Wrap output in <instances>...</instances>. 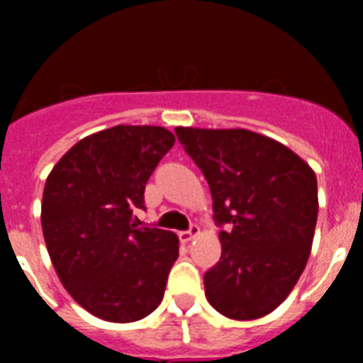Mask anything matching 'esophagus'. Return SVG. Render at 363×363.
<instances>
[{"label":"esophagus","instance_id":"obj_1","mask_svg":"<svg viewBox=\"0 0 363 363\" xmlns=\"http://www.w3.org/2000/svg\"><path fill=\"white\" fill-rule=\"evenodd\" d=\"M198 233H199V226H198V224H192V226L188 228L186 232L179 233V238H181L182 242H188V241H192V239L196 238Z\"/></svg>","mask_w":363,"mask_h":363}]
</instances>
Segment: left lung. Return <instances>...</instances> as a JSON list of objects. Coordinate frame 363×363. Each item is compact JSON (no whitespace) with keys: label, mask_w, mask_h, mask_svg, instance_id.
I'll list each match as a JSON object with an SVG mask.
<instances>
[{"label":"left lung","mask_w":363,"mask_h":363,"mask_svg":"<svg viewBox=\"0 0 363 363\" xmlns=\"http://www.w3.org/2000/svg\"><path fill=\"white\" fill-rule=\"evenodd\" d=\"M213 196L222 256L203 275L220 315L254 320L288 298L309 259L318 190L298 154L248 130L175 128Z\"/></svg>","instance_id":"8db88e82"}]
</instances>
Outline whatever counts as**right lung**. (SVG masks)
Listing matches in <instances>:
<instances>
[{
    "mask_svg": "<svg viewBox=\"0 0 363 363\" xmlns=\"http://www.w3.org/2000/svg\"><path fill=\"white\" fill-rule=\"evenodd\" d=\"M173 143L160 125H115L71 147L47 179L41 226L54 269L104 320H141L164 298L179 239L137 228L133 211L145 209V184Z\"/></svg>",
    "mask_w": 363,
    "mask_h": 363,
    "instance_id": "right-lung-1",
    "label": "right lung"
}]
</instances>
